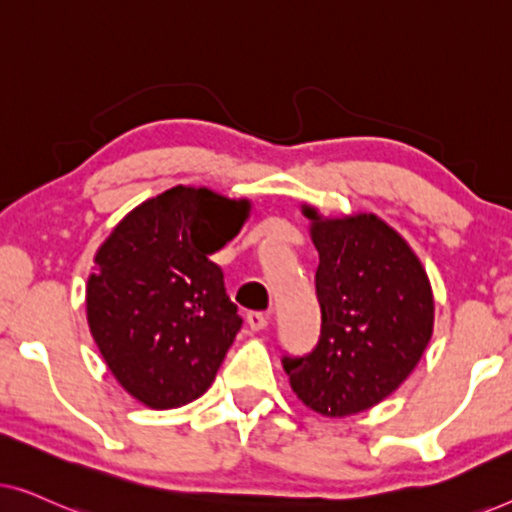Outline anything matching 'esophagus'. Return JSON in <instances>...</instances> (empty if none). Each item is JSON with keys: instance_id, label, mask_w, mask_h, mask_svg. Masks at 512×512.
Listing matches in <instances>:
<instances>
[{"instance_id": "obj_1", "label": "esophagus", "mask_w": 512, "mask_h": 512, "mask_svg": "<svg viewBox=\"0 0 512 512\" xmlns=\"http://www.w3.org/2000/svg\"><path fill=\"white\" fill-rule=\"evenodd\" d=\"M247 324L251 331H263V328H268V324H270V314L268 312H249Z\"/></svg>"}]
</instances>
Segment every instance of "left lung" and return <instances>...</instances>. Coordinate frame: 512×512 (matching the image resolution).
I'll return each mask as SVG.
<instances>
[{
  "label": "left lung",
  "instance_id": "1",
  "mask_svg": "<svg viewBox=\"0 0 512 512\" xmlns=\"http://www.w3.org/2000/svg\"><path fill=\"white\" fill-rule=\"evenodd\" d=\"M312 221L321 331L312 352L284 354L300 401L326 417L373 408L422 359L433 331L429 277L401 235L373 214Z\"/></svg>",
  "mask_w": 512,
  "mask_h": 512
}]
</instances>
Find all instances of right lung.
I'll use <instances>...</instances> for the list:
<instances>
[{
	"instance_id": "1",
	"label": "right lung",
	"mask_w": 512,
	"mask_h": 512,
	"mask_svg": "<svg viewBox=\"0 0 512 512\" xmlns=\"http://www.w3.org/2000/svg\"><path fill=\"white\" fill-rule=\"evenodd\" d=\"M249 202L177 186L125 216L95 256L90 333L123 389L149 408L191 403L214 382L242 317L209 261Z\"/></svg>"
}]
</instances>
